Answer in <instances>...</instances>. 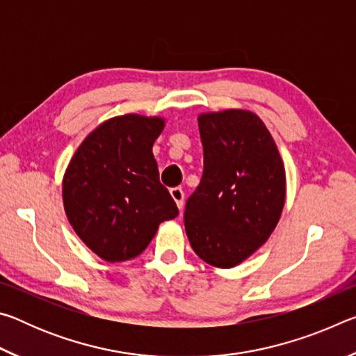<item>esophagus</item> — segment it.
<instances>
[{
	"mask_svg": "<svg viewBox=\"0 0 356 356\" xmlns=\"http://www.w3.org/2000/svg\"><path fill=\"white\" fill-rule=\"evenodd\" d=\"M171 196H172V200L176 201V204H177V207L179 209H182L184 207V197H185V195H184V190L180 188V186H176V188H171Z\"/></svg>",
	"mask_w": 356,
	"mask_h": 356,
	"instance_id": "obj_1",
	"label": "esophagus"
}]
</instances>
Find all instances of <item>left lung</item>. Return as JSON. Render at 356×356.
I'll use <instances>...</instances> for the list:
<instances>
[{"mask_svg":"<svg viewBox=\"0 0 356 356\" xmlns=\"http://www.w3.org/2000/svg\"><path fill=\"white\" fill-rule=\"evenodd\" d=\"M201 184L185 206L193 251L213 267H236L272 236L286 201L278 147L257 114L202 113Z\"/></svg>","mask_w":356,"mask_h":356,"instance_id":"1","label":"left lung"}]
</instances>
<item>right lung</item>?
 <instances>
[{
	"mask_svg": "<svg viewBox=\"0 0 356 356\" xmlns=\"http://www.w3.org/2000/svg\"><path fill=\"white\" fill-rule=\"evenodd\" d=\"M163 127L165 119L141 114L108 119L84 138L65 170V215L106 262L140 256L160 222L179 215L152 154Z\"/></svg>",
	"mask_w": 356,
	"mask_h": 356,
	"instance_id": "right-lung-1",
	"label": "right lung"
}]
</instances>
